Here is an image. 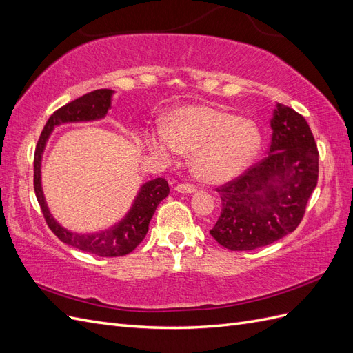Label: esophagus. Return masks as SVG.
Masks as SVG:
<instances>
[{
    "label": "esophagus",
    "instance_id": "obj_1",
    "mask_svg": "<svg viewBox=\"0 0 353 353\" xmlns=\"http://www.w3.org/2000/svg\"><path fill=\"white\" fill-rule=\"evenodd\" d=\"M175 190L178 193H183V194H190V193H194L196 187L193 184H188V183H183V184H178L175 187Z\"/></svg>",
    "mask_w": 353,
    "mask_h": 353
}]
</instances>
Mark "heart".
Wrapping results in <instances>:
<instances>
[{"instance_id":"obj_1","label":"heart","mask_w":353,"mask_h":353,"mask_svg":"<svg viewBox=\"0 0 353 353\" xmlns=\"http://www.w3.org/2000/svg\"><path fill=\"white\" fill-rule=\"evenodd\" d=\"M150 152L170 159L196 153L193 169L206 183H223L252 165L262 145L258 125L210 105H187L170 113L165 131L148 135Z\"/></svg>"}]
</instances>
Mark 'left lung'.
<instances>
[{"mask_svg":"<svg viewBox=\"0 0 353 353\" xmlns=\"http://www.w3.org/2000/svg\"><path fill=\"white\" fill-rule=\"evenodd\" d=\"M268 156L216 188L221 216L210 236L225 249L263 248L302 222L318 181V148L302 114L279 103Z\"/></svg>","mask_w":353,"mask_h":353,"instance_id":"obj_1","label":"left lung"}]
</instances>
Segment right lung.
I'll return each instance as SVG.
<instances>
[{
    "instance_id": "1",
    "label": "right lung",
    "mask_w": 353,
    "mask_h": 353,
    "mask_svg": "<svg viewBox=\"0 0 353 353\" xmlns=\"http://www.w3.org/2000/svg\"><path fill=\"white\" fill-rule=\"evenodd\" d=\"M112 90H95L82 97L63 105L50 116L44 130H42L34 156V190L37 200L41 206L42 215L46 218L47 225L56 234L63 243L73 245L82 252L101 256V258H114L131 253L140 244L148 231L156 208L159 203L169 194L168 181L156 178L145 183L138 193L131 210L128 212L125 219L116 223L110 230L97 234H77L63 228L54 221L47 208V203L41 188V157L44 152L46 143L52 131V128L66 122H83L101 119L110 109Z\"/></svg>"
}]
</instances>
